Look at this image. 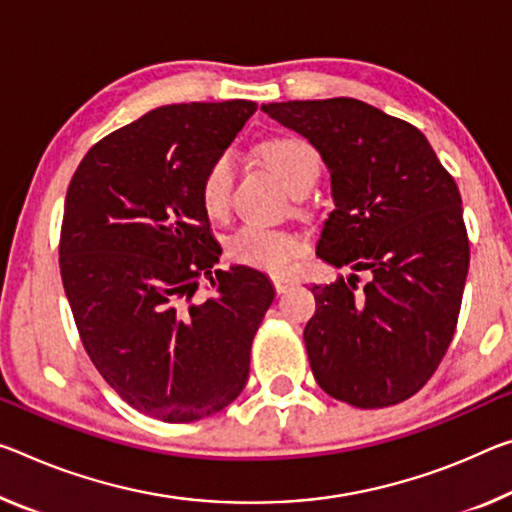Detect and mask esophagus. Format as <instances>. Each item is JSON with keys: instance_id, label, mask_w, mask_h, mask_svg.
<instances>
[{"instance_id": "obj_1", "label": "esophagus", "mask_w": 512, "mask_h": 512, "mask_svg": "<svg viewBox=\"0 0 512 512\" xmlns=\"http://www.w3.org/2000/svg\"><path fill=\"white\" fill-rule=\"evenodd\" d=\"M294 285H296V282L289 280V278H280V275H275V278H273V287H275V291H278V294H285V291H289Z\"/></svg>"}]
</instances>
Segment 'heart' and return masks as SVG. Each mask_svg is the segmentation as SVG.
Returning a JSON list of instances; mask_svg holds the SVG:
<instances>
[{
    "instance_id": "1",
    "label": "heart",
    "mask_w": 512,
    "mask_h": 512,
    "mask_svg": "<svg viewBox=\"0 0 512 512\" xmlns=\"http://www.w3.org/2000/svg\"><path fill=\"white\" fill-rule=\"evenodd\" d=\"M262 159L291 196H303L310 191L321 173L319 152L312 143L298 136H278V139L266 141L262 145ZM232 182L234 161L223 154L207 168L200 182V200L209 216H223L227 212ZM303 253V239L264 225H243L227 241V255L232 262L271 275L291 273Z\"/></svg>"
}]
</instances>
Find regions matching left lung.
I'll return each instance as SVG.
<instances>
[{"instance_id":"left-lung-1","label":"left lung","mask_w":512,"mask_h":512,"mask_svg":"<svg viewBox=\"0 0 512 512\" xmlns=\"http://www.w3.org/2000/svg\"><path fill=\"white\" fill-rule=\"evenodd\" d=\"M326 161L332 209L316 255L348 280L314 285L303 339L316 383L373 410L424 387L456 332L469 269L462 200L415 125L353 97L271 102ZM370 273L360 292L357 271Z\"/></svg>"}]
</instances>
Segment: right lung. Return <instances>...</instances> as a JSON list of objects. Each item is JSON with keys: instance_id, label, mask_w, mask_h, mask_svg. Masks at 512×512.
I'll use <instances>...</instances> for the list:
<instances>
[{"instance_id": "add662e5", "label": "right lung", "mask_w": 512, "mask_h": 512, "mask_svg": "<svg viewBox=\"0 0 512 512\" xmlns=\"http://www.w3.org/2000/svg\"><path fill=\"white\" fill-rule=\"evenodd\" d=\"M255 102L159 107L97 141L72 175L59 266L81 344L141 415L186 424L246 387L275 289L248 266L214 271L221 246L200 182ZM207 277L215 294L192 300Z\"/></svg>"}]
</instances>
